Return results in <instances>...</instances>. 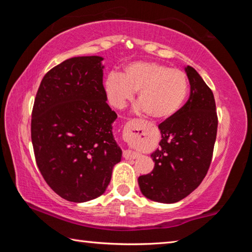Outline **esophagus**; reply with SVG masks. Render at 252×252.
<instances>
[{
    "mask_svg": "<svg viewBox=\"0 0 252 252\" xmlns=\"http://www.w3.org/2000/svg\"><path fill=\"white\" fill-rule=\"evenodd\" d=\"M130 126V123H127L126 126V129ZM123 157L126 158V159H135V158L139 157V153L135 152V151H132L130 149H126L125 151H123Z\"/></svg>",
    "mask_w": 252,
    "mask_h": 252,
    "instance_id": "34e87169",
    "label": "esophagus"
}]
</instances>
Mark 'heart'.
Instances as JSON below:
<instances>
[{"instance_id":"1","label":"heart","mask_w":252,"mask_h":252,"mask_svg":"<svg viewBox=\"0 0 252 252\" xmlns=\"http://www.w3.org/2000/svg\"><path fill=\"white\" fill-rule=\"evenodd\" d=\"M109 103L122 109L139 91L141 109L153 119L163 120L182 108L189 92V82L181 70L158 62L140 61L127 64L123 75L110 72L104 81Z\"/></svg>"}]
</instances>
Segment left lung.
<instances>
[{"label": "left lung", "instance_id": "8db88e82", "mask_svg": "<svg viewBox=\"0 0 252 252\" xmlns=\"http://www.w3.org/2000/svg\"><path fill=\"white\" fill-rule=\"evenodd\" d=\"M186 72L190 83L187 103L159 125L162 140L152 153V172L140 176V190L148 199L174 203L197 189L212 160L218 117L215 96L192 66Z\"/></svg>", "mask_w": 252, "mask_h": 252}]
</instances>
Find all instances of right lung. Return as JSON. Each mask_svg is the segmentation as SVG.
Wrapping results in <instances>:
<instances>
[{"instance_id":"right-lung-1","label":"right lung","mask_w":252,"mask_h":252,"mask_svg":"<svg viewBox=\"0 0 252 252\" xmlns=\"http://www.w3.org/2000/svg\"><path fill=\"white\" fill-rule=\"evenodd\" d=\"M103 58L76 57L42 79L32 110L34 156L45 182L71 202L100 197L122 151L112 134L117 113L106 103Z\"/></svg>"}]
</instances>
